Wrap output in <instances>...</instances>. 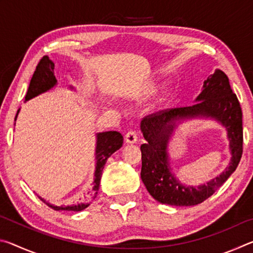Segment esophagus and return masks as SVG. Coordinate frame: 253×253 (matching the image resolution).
<instances>
[{
  "label": "esophagus",
  "instance_id": "34e87169",
  "mask_svg": "<svg viewBox=\"0 0 253 253\" xmlns=\"http://www.w3.org/2000/svg\"><path fill=\"white\" fill-rule=\"evenodd\" d=\"M125 140L127 144H135L137 142V134L135 131H128L125 136Z\"/></svg>",
  "mask_w": 253,
  "mask_h": 253
}]
</instances>
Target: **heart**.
Instances as JSON below:
<instances>
[{
	"mask_svg": "<svg viewBox=\"0 0 253 253\" xmlns=\"http://www.w3.org/2000/svg\"><path fill=\"white\" fill-rule=\"evenodd\" d=\"M157 90H158V84L156 83H149L148 84L145 85L144 88L140 89L139 91H137L134 97L136 98V99L144 100V99H147V98L153 96L154 93H156Z\"/></svg>",
	"mask_w": 253,
	"mask_h": 253,
	"instance_id": "b5f03b06",
	"label": "heart"
}]
</instances>
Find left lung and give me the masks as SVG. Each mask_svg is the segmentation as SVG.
<instances>
[{"label":"left lung","mask_w":253,"mask_h":253,"mask_svg":"<svg viewBox=\"0 0 253 253\" xmlns=\"http://www.w3.org/2000/svg\"><path fill=\"white\" fill-rule=\"evenodd\" d=\"M195 104L179 108L158 111L145 117L140 130L146 143L142 151L140 177L154 199L162 204L174 207H193L209 199L230 177L242 156V110L237 95L230 87L229 78L216 69L204 80L202 91ZM194 118H211L227 129L231 153L230 164L219 177L199 187L179 182L171 172L168 143L178 123Z\"/></svg>","instance_id":"1"}]
</instances>
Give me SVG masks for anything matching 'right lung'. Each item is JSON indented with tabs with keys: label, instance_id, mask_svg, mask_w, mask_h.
I'll list each match as a JSON object with an SVG mask.
<instances>
[{
	"label": "right lung",
	"instance_id": "add662e5",
	"mask_svg": "<svg viewBox=\"0 0 253 253\" xmlns=\"http://www.w3.org/2000/svg\"><path fill=\"white\" fill-rule=\"evenodd\" d=\"M54 63L51 61L49 59L48 55L42 58L40 60V62L38 63L37 69L34 71V74L32 76V79L30 81L29 88H28V92L27 96H25V101H28L32 98L37 97L41 95V93L49 91L50 89H52L55 87L58 84L57 79H55L54 76ZM70 89H74V87H71ZM20 109L18 110L19 114ZM18 114L15 116V121L16 117H18ZM97 137V142H96V169H95V174H93V182H92V192H93V196L92 199L96 198V195L98 193V190H99V184H100V178H101V174H102V169L105 168V164L108 157H110L113 154L118 151L119 148L123 146V142L124 138L121 132L118 131H102V132H97L96 134ZM39 199L44 202L48 207L52 208L55 211H74V212H79L83 211L85 208H88L90 205V202H80L78 204H72V205H54L51 204L49 202H46L44 199H42L41 196H39Z\"/></svg>",
	"mask_w": 253,
	"mask_h": 253
}]
</instances>
